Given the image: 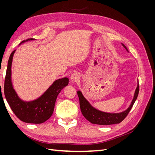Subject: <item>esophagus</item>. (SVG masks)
I'll return each mask as SVG.
<instances>
[{
	"mask_svg": "<svg viewBox=\"0 0 155 155\" xmlns=\"http://www.w3.org/2000/svg\"><path fill=\"white\" fill-rule=\"evenodd\" d=\"M78 79H79V75L76 72L72 73L71 74V76H70V79H71V81L72 82L77 81L78 80Z\"/></svg>",
	"mask_w": 155,
	"mask_h": 155,
	"instance_id": "obj_1",
	"label": "esophagus"
}]
</instances>
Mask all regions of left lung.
I'll list each match as a JSON object with an SVG mask.
<instances>
[{
    "label": "left lung",
    "instance_id": "left-lung-1",
    "mask_svg": "<svg viewBox=\"0 0 155 155\" xmlns=\"http://www.w3.org/2000/svg\"><path fill=\"white\" fill-rule=\"evenodd\" d=\"M121 45L129 52L127 48L123 43H121ZM138 92L139 85L138 81V85L134 92L133 99L127 109L122 112H118V113H110V112H104L96 109L84 97L81 91L79 90L77 91L79 100V105H80L81 111L83 116L92 124L102 125L120 124L121 121H122L127 115L128 114L131 108L133 106L135 101L137 100Z\"/></svg>",
    "mask_w": 155,
    "mask_h": 155
}]
</instances>
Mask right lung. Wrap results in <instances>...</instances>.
I'll return each mask as SVG.
<instances>
[{
    "instance_id": "right-lung-1",
    "label": "right lung",
    "mask_w": 155,
    "mask_h": 155,
    "mask_svg": "<svg viewBox=\"0 0 155 155\" xmlns=\"http://www.w3.org/2000/svg\"><path fill=\"white\" fill-rule=\"evenodd\" d=\"M31 41L35 40L26 39L22 41L19 45ZM15 51H12L8 59L4 81V96L13 113L20 120L28 124L44 123L52 115L57 97L61 91L68 85L69 79L66 77L56 79L36 99L29 101L22 100L13 87L12 79V64Z\"/></svg>"
}]
</instances>
